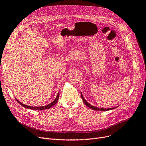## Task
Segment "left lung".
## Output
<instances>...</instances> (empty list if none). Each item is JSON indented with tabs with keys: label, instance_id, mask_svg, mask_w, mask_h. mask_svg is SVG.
<instances>
[{
	"label": "left lung",
	"instance_id": "8db88e82",
	"mask_svg": "<svg viewBox=\"0 0 146 146\" xmlns=\"http://www.w3.org/2000/svg\"><path fill=\"white\" fill-rule=\"evenodd\" d=\"M80 93H81V97H82V98L83 102H84V104H85L88 107H89V108L90 109H91V110H95V111H109V110H112V109L115 108H107V109H106V108H98V107L94 106H93V105H92L89 104L85 100V99L83 98V96L82 92H80Z\"/></svg>",
	"mask_w": 146,
	"mask_h": 146
}]
</instances>
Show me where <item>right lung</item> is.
<instances>
[{"instance_id": "1", "label": "right lung", "mask_w": 146, "mask_h": 146, "mask_svg": "<svg viewBox=\"0 0 146 146\" xmlns=\"http://www.w3.org/2000/svg\"><path fill=\"white\" fill-rule=\"evenodd\" d=\"M58 98H59V92L57 94V95L56 98V99L54 100L51 103H50V104L47 105H45V106H36V107H35V106H28L27 105H25L24 104L21 103V102H19V101H18V99H17V102L22 106L25 107V108H28V109H31V110H36V111H40V110H47V109H49L50 108H51L52 106H53L58 101ZM16 99V98H15Z\"/></svg>"}]
</instances>
